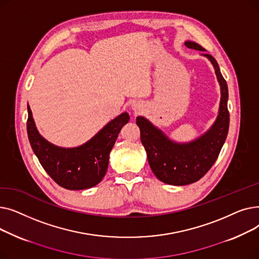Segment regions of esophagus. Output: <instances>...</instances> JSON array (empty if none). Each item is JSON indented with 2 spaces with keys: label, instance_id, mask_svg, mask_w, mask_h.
<instances>
[{
  "label": "esophagus",
  "instance_id": "34e87169",
  "mask_svg": "<svg viewBox=\"0 0 259 259\" xmlns=\"http://www.w3.org/2000/svg\"><path fill=\"white\" fill-rule=\"evenodd\" d=\"M141 105L140 104H138V103H134L133 105H132V109L134 110V112H140L141 111Z\"/></svg>",
  "mask_w": 259,
  "mask_h": 259
}]
</instances>
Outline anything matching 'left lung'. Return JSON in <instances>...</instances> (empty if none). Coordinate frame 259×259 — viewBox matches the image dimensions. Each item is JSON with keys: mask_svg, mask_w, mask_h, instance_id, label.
<instances>
[{"mask_svg": "<svg viewBox=\"0 0 259 259\" xmlns=\"http://www.w3.org/2000/svg\"><path fill=\"white\" fill-rule=\"evenodd\" d=\"M185 45L188 48L205 51L191 40H187ZM203 56L212 63L222 91L219 116L205 134L193 142L179 144L169 140L164 132L153 126L147 118L143 116L137 118L149 165L159 181L169 185L185 186L199 181L219 157L228 135L230 114L227 81L221 73L216 60L208 53Z\"/></svg>", "mask_w": 259, "mask_h": 259, "instance_id": "1", "label": "left lung"}]
</instances>
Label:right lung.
<instances>
[{
	"label": "right lung",
	"mask_w": 259,
	"mask_h": 259,
	"mask_svg": "<svg viewBox=\"0 0 259 259\" xmlns=\"http://www.w3.org/2000/svg\"><path fill=\"white\" fill-rule=\"evenodd\" d=\"M27 109V133L31 148L50 178L68 190L89 189L98 185L107 172L109 154L120 129L129 121V114L124 112L109 121L86 144L66 149L50 144L38 133L31 109L29 106Z\"/></svg>",
	"instance_id": "add662e5"
}]
</instances>
